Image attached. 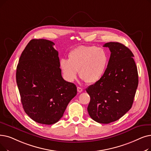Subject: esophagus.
<instances>
[{
	"label": "esophagus",
	"mask_w": 151,
	"mask_h": 151,
	"mask_svg": "<svg viewBox=\"0 0 151 151\" xmlns=\"http://www.w3.org/2000/svg\"><path fill=\"white\" fill-rule=\"evenodd\" d=\"M77 91L78 93H81V92L83 91V88H80V87H78L77 88Z\"/></svg>",
	"instance_id": "34e87169"
}]
</instances>
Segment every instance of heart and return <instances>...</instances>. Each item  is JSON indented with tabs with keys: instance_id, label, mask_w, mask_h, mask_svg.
Returning <instances> with one entry per match:
<instances>
[{
	"instance_id": "1",
	"label": "heart",
	"mask_w": 151,
	"mask_h": 151,
	"mask_svg": "<svg viewBox=\"0 0 151 151\" xmlns=\"http://www.w3.org/2000/svg\"><path fill=\"white\" fill-rule=\"evenodd\" d=\"M68 59L62 58L60 67L64 76L73 81L79 71V76L87 83L101 80L107 68L109 56L106 51L93 45H80L68 53Z\"/></svg>"
}]
</instances>
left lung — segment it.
<instances>
[{"instance_id":"left-lung-1","label":"left lung","mask_w":151,"mask_h":151,"mask_svg":"<svg viewBox=\"0 0 151 151\" xmlns=\"http://www.w3.org/2000/svg\"><path fill=\"white\" fill-rule=\"evenodd\" d=\"M110 57L101 80L86 90L91 100L88 112L94 121L107 124L119 120L132 108L138 85L134 55L125 45L106 43Z\"/></svg>"}]
</instances>
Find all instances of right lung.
<instances>
[{"instance_id": "1", "label": "right lung", "mask_w": 151, "mask_h": 151, "mask_svg": "<svg viewBox=\"0 0 151 151\" xmlns=\"http://www.w3.org/2000/svg\"><path fill=\"white\" fill-rule=\"evenodd\" d=\"M54 44L47 39H32L17 67V83L24 112L35 122L44 124L59 120L77 94L76 85L62 76Z\"/></svg>"}]
</instances>
